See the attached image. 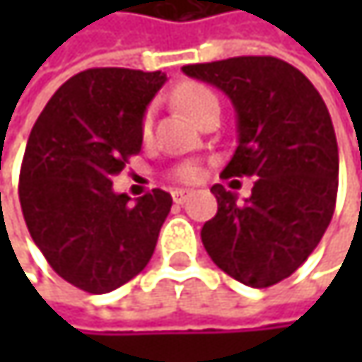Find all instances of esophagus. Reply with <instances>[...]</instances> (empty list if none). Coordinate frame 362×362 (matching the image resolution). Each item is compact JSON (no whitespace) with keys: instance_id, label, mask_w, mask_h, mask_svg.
<instances>
[{"instance_id":"34e87169","label":"esophagus","mask_w":362,"mask_h":362,"mask_svg":"<svg viewBox=\"0 0 362 362\" xmlns=\"http://www.w3.org/2000/svg\"><path fill=\"white\" fill-rule=\"evenodd\" d=\"M190 194H192V190H186V188H176V190L172 192V197H174L176 203H184Z\"/></svg>"}]
</instances>
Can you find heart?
I'll return each instance as SVG.
<instances>
[{"label": "heart", "mask_w": 362, "mask_h": 362, "mask_svg": "<svg viewBox=\"0 0 362 362\" xmlns=\"http://www.w3.org/2000/svg\"><path fill=\"white\" fill-rule=\"evenodd\" d=\"M174 100L194 121H199L209 109L220 107V100H218L216 92L211 88L203 86V83H197V81H186V83L178 86L176 92H174ZM151 129H153V112L146 110L144 117H142V123H140V132H142L144 138H148ZM199 176H201V170L192 161L182 163V165L176 168V178L182 182H194L199 180Z\"/></svg>", "instance_id": "1"}]
</instances>
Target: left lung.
Listing matches in <instances>:
<instances>
[{"label":"left lung","mask_w":362,"mask_h":362,"mask_svg":"<svg viewBox=\"0 0 362 362\" xmlns=\"http://www.w3.org/2000/svg\"><path fill=\"white\" fill-rule=\"evenodd\" d=\"M182 71L222 90L237 112L239 146L224 176H253L243 203L214 184L218 214L201 228L218 268L255 289L291 276L323 239L337 197V140L304 73L274 56H237Z\"/></svg>","instance_id":"left-lung-1"}]
</instances>
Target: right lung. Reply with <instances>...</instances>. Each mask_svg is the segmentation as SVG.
Masks as SVG:
<instances>
[{"mask_svg":"<svg viewBox=\"0 0 362 362\" xmlns=\"http://www.w3.org/2000/svg\"><path fill=\"white\" fill-rule=\"evenodd\" d=\"M168 77L161 71L88 69L58 88L35 121L18 197L47 264L88 293H109L153 257L172 194L127 203L110 178L142 148L140 123Z\"/></svg>","mask_w":362,"mask_h":362,"instance_id":"add662e5","label":"right lung"}]
</instances>
